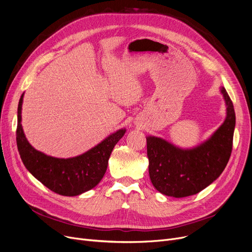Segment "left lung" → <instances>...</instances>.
<instances>
[{
	"instance_id": "left-lung-1",
	"label": "left lung",
	"mask_w": 252,
	"mask_h": 252,
	"mask_svg": "<svg viewBox=\"0 0 252 252\" xmlns=\"http://www.w3.org/2000/svg\"><path fill=\"white\" fill-rule=\"evenodd\" d=\"M220 92L227 104V117L200 146L183 150L160 138H146L149 176L157 191L176 198L191 196L209 186L223 171L232 153L236 116L226 89Z\"/></svg>"
}]
</instances>
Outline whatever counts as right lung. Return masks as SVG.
<instances>
[{
  "instance_id": "right-lung-1",
  "label": "right lung",
  "mask_w": 252,
  "mask_h": 252,
  "mask_svg": "<svg viewBox=\"0 0 252 252\" xmlns=\"http://www.w3.org/2000/svg\"><path fill=\"white\" fill-rule=\"evenodd\" d=\"M17 110L16 143L21 160L30 173L51 191L63 196H76L100 183L107 169L110 154L126 129H119L88 152L67 159L36 151L26 140L21 126V106Z\"/></svg>"
}]
</instances>
